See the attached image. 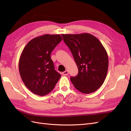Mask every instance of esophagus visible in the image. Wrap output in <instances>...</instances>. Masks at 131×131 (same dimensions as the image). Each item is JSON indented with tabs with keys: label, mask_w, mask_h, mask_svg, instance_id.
I'll use <instances>...</instances> for the list:
<instances>
[{
	"label": "esophagus",
	"mask_w": 131,
	"mask_h": 131,
	"mask_svg": "<svg viewBox=\"0 0 131 131\" xmlns=\"http://www.w3.org/2000/svg\"><path fill=\"white\" fill-rule=\"evenodd\" d=\"M68 73H69L68 70H66V71H64V72H63L62 73V74L64 75H67L68 74Z\"/></svg>",
	"instance_id": "esophagus-1"
}]
</instances>
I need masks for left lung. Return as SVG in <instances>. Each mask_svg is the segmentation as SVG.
Masks as SVG:
<instances>
[{
  "instance_id": "left-lung-1",
  "label": "left lung",
  "mask_w": 131,
  "mask_h": 131,
  "mask_svg": "<svg viewBox=\"0 0 131 131\" xmlns=\"http://www.w3.org/2000/svg\"><path fill=\"white\" fill-rule=\"evenodd\" d=\"M71 51L79 70L77 76L70 77L80 92H94L103 85L108 69V56L98 39L89 33L62 34Z\"/></svg>"
}]
</instances>
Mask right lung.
Segmentation results:
<instances>
[{
	"mask_svg": "<svg viewBox=\"0 0 131 131\" xmlns=\"http://www.w3.org/2000/svg\"><path fill=\"white\" fill-rule=\"evenodd\" d=\"M62 38L59 34H45L28 42L19 59V72L31 92L43 96L52 91L61 75L54 69L51 53Z\"/></svg>",
	"mask_w": 131,
	"mask_h": 131,
	"instance_id": "add662e5",
	"label": "right lung"
}]
</instances>
